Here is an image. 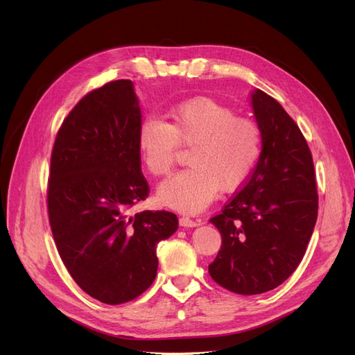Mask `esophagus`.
<instances>
[{"label":"esophagus","instance_id":"1","mask_svg":"<svg viewBox=\"0 0 355 355\" xmlns=\"http://www.w3.org/2000/svg\"><path fill=\"white\" fill-rule=\"evenodd\" d=\"M179 223H180V227H184V228H196V227H198V225L201 223V220L200 219L192 220V219H189L187 216H182L179 219Z\"/></svg>","mask_w":355,"mask_h":355}]
</instances>
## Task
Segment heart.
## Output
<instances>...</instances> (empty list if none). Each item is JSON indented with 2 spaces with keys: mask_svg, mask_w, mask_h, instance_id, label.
<instances>
[{
  "mask_svg": "<svg viewBox=\"0 0 355 355\" xmlns=\"http://www.w3.org/2000/svg\"><path fill=\"white\" fill-rule=\"evenodd\" d=\"M170 123L148 115L139 123L136 142L146 170L166 176L179 145L192 146L191 167L161 184L157 197L166 207L200 213L222 191L249 179L262 153L261 128L252 120L206 96L182 101L168 110Z\"/></svg>",
  "mask_w": 355,
  "mask_h": 355,
  "instance_id": "b5f03b06",
  "label": "heart"
}]
</instances>
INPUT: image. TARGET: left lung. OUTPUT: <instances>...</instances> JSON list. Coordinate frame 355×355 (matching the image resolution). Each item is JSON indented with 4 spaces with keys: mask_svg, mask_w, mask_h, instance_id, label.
I'll return each mask as SVG.
<instances>
[{
    "mask_svg": "<svg viewBox=\"0 0 355 355\" xmlns=\"http://www.w3.org/2000/svg\"><path fill=\"white\" fill-rule=\"evenodd\" d=\"M262 153L247 184L210 222L222 235L210 277L239 295L284 283L302 261L318 211L313 155L302 132L265 92H252Z\"/></svg>",
    "mask_w": 355,
    "mask_h": 355,
    "instance_id": "left-lung-1",
    "label": "left lung"
}]
</instances>
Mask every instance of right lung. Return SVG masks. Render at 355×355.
<instances>
[{
    "instance_id": "1",
    "label": "right lung",
    "mask_w": 355,
    "mask_h": 355,
    "mask_svg": "<svg viewBox=\"0 0 355 355\" xmlns=\"http://www.w3.org/2000/svg\"><path fill=\"white\" fill-rule=\"evenodd\" d=\"M141 105L130 80L85 94L51 153L49 219L58 252L85 293L108 305L142 295L157 275V244L178 230L170 211L128 210L149 194L136 135Z\"/></svg>"
}]
</instances>
